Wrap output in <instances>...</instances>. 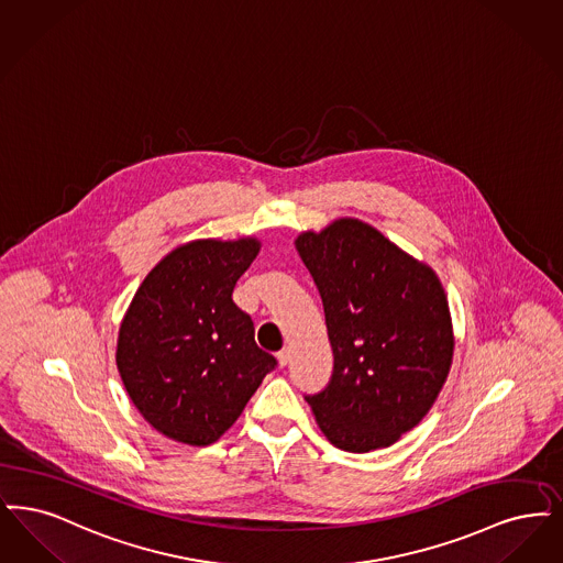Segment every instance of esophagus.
<instances>
[{
    "mask_svg": "<svg viewBox=\"0 0 563 563\" xmlns=\"http://www.w3.org/2000/svg\"><path fill=\"white\" fill-rule=\"evenodd\" d=\"M290 357H292V351H290L288 346H286V349H282V351L277 353V362H279V366H288Z\"/></svg>",
    "mask_w": 563,
    "mask_h": 563,
    "instance_id": "obj_1",
    "label": "esophagus"
}]
</instances>
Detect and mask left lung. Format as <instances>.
Instances as JSON below:
<instances>
[{
  "label": "left lung",
  "instance_id": "8db88e82",
  "mask_svg": "<svg viewBox=\"0 0 563 563\" xmlns=\"http://www.w3.org/2000/svg\"><path fill=\"white\" fill-rule=\"evenodd\" d=\"M296 252L318 286L334 353L330 385L307 395L344 452L389 448L433 408L454 357L438 273L364 220L302 231Z\"/></svg>",
  "mask_w": 563,
  "mask_h": 563
}]
</instances>
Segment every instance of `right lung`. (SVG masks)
<instances>
[{
    "instance_id": "right-lung-1",
    "label": "right lung",
    "mask_w": 563,
    "mask_h": 563,
    "mask_svg": "<svg viewBox=\"0 0 563 563\" xmlns=\"http://www.w3.org/2000/svg\"><path fill=\"white\" fill-rule=\"evenodd\" d=\"M258 252L256 238L176 245L148 271L123 316L115 351L123 387L170 440H220L275 367L231 298Z\"/></svg>"
}]
</instances>
